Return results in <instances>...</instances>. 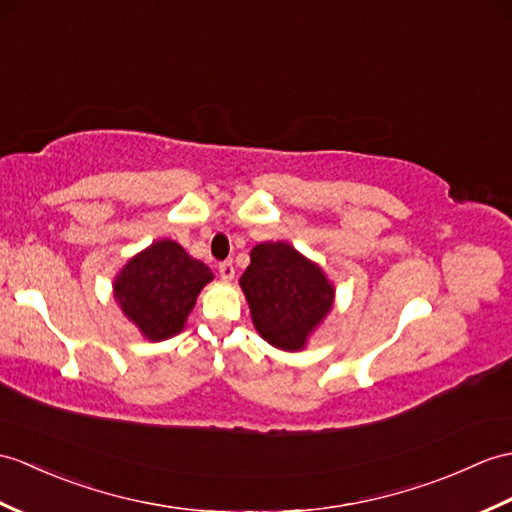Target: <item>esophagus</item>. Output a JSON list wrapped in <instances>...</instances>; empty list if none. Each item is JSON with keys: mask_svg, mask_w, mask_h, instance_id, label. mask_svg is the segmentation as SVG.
<instances>
[{"mask_svg": "<svg viewBox=\"0 0 512 512\" xmlns=\"http://www.w3.org/2000/svg\"><path fill=\"white\" fill-rule=\"evenodd\" d=\"M218 272L224 281H231L235 277V266L231 264V261H222V264L218 266Z\"/></svg>", "mask_w": 512, "mask_h": 512, "instance_id": "esophagus-1", "label": "esophagus"}]
</instances>
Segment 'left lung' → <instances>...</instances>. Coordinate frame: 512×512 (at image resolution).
<instances>
[{
	"label": "left lung",
	"instance_id": "1",
	"mask_svg": "<svg viewBox=\"0 0 512 512\" xmlns=\"http://www.w3.org/2000/svg\"><path fill=\"white\" fill-rule=\"evenodd\" d=\"M240 285L259 336L283 351L305 347L336 292L314 261L285 242L257 244Z\"/></svg>",
	"mask_w": 512,
	"mask_h": 512
}]
</instances>
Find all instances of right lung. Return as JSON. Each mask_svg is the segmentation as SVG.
<instances>
[{
  "mask_svg": "<svg viewBox=\"0 0 512 512\" xmlns=\"http://www.w3.org/2000/svg\"><path fill=\"white\" fill-rule=\"evenodd\" d=\"M211 279L209 266L189 257L181 244L159 240L126 261L113 292L144 338L159 342L183 331L200 290Z\"/></svg>",
  "mask_w": 512,
  "mask_h": 512,
  "instance_id": "add662e5",
  "label": "right lung"
}]
</instances>
